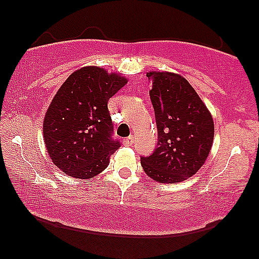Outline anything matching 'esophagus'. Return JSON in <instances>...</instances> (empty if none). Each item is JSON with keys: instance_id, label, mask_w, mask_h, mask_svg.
I'll use <instances>...</instances> for the list:
<instances>
[{"instance_id": "esophagus-1", "label": "esophagus", "mask_w": 259, "mask_h": 259, "mask_svg": "<svg viewBox=\"0 0 259 259\" xmlns=\"http://www.w3.org/2000/svg\"><path fill=\"white\" fill-rule=\"evenodd\" d=\"M123 145H126V146H131V145H133L134 143V137H128L126 138V139L122 140Z\"/></svg>"}]
</instances>
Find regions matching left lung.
I'll return each mask as SVG.
<instances>
[{
  "instance_id": "1",
  "label": "left lung",
  "mask_w": 259,
  "mask_h": 259,
  "mask_svg": "<svg viewBox=\"0 0 259 259\" xmlns=\"http://www.w3.org/2000/svg\"><path fill=\"white\" fill-rule=\"evenodd\" d=\"M150 98L154 108L158 143L153 153L141 157L145 173L155 182L186 180L204 165L214 126L211 113L189 81L168 72H150Z\"/></svg>"
}]
</instances>
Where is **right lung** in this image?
<instances>
[{
    "mask_svg": "<svg viewBox=\"0 0 259 259\" xmlns=\"http://www.w3.org/2000/svg\"><path fill=\"white\" fill-rule=\"evenodd\" d=\"M127 83L99 67L69 75L46 113L44 140L53 162L70 177L93 178L107 167L120 143L113 138L108 100Z\"/></svg>",
    "mask_w": 259,
    "mask_h": 259,
    "instance_id": "add662e5",
    "label": "right lung"
}]
</instances>
